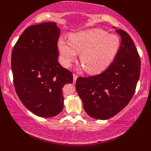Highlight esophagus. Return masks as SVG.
Returning <instances> with one entry per match:
<instances>
[{
    "label": "esophagus",
    "instance_id": "34e87169",
    "mask_svg": "<svg viewBox=\"0 0 151 151\" xmlns=\"http://www.w3.org/2000/svg\"><path fill=\"white\" fill-rule=\"evenodd\" d=\"M73 83H75V82H76V80H77L78 76H77V75H76V74H73Z\"/></svg>",
    "mask_w": 151,
    "mask_h": 151
}]
</instances>
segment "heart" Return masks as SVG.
I'll return each mask as SVG.
<instances>
[{"mask_svg": "<svg viewBox=\"0 0 151 151\" xmlns=\"http://www.w3.org/2000/svg\"><path fill=\"white\" fill-rule=\"evenodd\" d=\"M120 40L115 34L100 29H91L70 34L69 42L60 38L58 42L60 61L69 67L80 53V68L88 73L96 74L106 70L118 53Z\"/></svg>", "mask_w": 151, "mask_h": 151, "instance_id": "b5f03b06", "label": "heart"}]
</instances>
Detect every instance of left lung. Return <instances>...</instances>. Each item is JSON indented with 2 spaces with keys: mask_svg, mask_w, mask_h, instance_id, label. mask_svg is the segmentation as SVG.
<instances>
[{
  "mask_svg": "<svg viewBox=\"0 0 151 151\" xmlns=\"http://www.w3.org/2000/svg\"><path fill=\"white\" fill-rule=\"evenodd\" d=\"M115 31L121 45L110 67L99 75L79 77L76 81L84 111L97 119H109L122 110L133 98L139 78L141 61L133 40L124 31Z\"/></svg>",
  "mask_w": 151,
  "mask_h": 151,
  "instance_id": "8db88e82",
  "label": "left lung"
}]
</instances>
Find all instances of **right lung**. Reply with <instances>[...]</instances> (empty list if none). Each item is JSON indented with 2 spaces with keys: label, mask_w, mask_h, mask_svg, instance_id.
Listing matches in <instances>:
<instances>
[{
  "label": "right lung",
  "mask_w": 151,
  "mask_h": 151,
  "mask_svg": "<svg viewBox=\"0 0 151 151\" xmlns=\"http://www.w3.org/2000/svg\"><path fill=\"white\" fill-rule=\"evenodd\" d=\"M60 29L55 22L28 27L12 53V71L18 98L37 116L51 117L63 109V87L73 74L59 63L57 42Z\"/></svg>",
  "instance_id": "1"
}]
</instances>
